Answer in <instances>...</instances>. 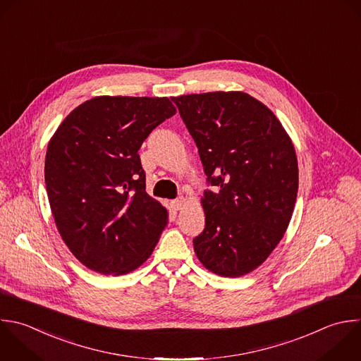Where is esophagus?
Wrapping results in <instances>:
<instances>
[{"mask_svg":"<svg viewBox=\"0 0 361 361\" xmlns=\"http://www.w3.org/2000/svg\"><path fill=\"white\" fill-rule=\"evenodd\" d=\"M183 203H185V199H183L182 196L178 197V199H175V200H172V206H173L175 210H180L182 206H183Z\"/></svg>","mask_w":361,"mask_h":361,"instance_id":"esophagus-1","label":"esophagus"}]
</instances>
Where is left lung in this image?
<instances>
[{"instance_id": "1", "label": "left lung", "mask_w": 361, "mask_h": 361, "mask_svg": "<svg viewBox=\"0 0 361 361\" xmlns=\"http://www.w3.org/2000/svg\"><path fill=\"white\" fill-rule=\"evenodd\" d=\"M207 176L199 261L221 276H241L278 245L298 195L295 148L274 113L243 92L172 97Z\"/></svg>"}]
</instances>
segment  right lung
<instances>
[{"mask_svg": "<svg viewBox=\"0 0 361 361\" xmlns=\"http://www.w3.org/2000/svg\"><path fill=\"white\" fill-rule=\"evenodd\" d=\"M176 109L166 97L100 96L54 134L45 183L56 227L87 268L121 275L152 254L166 209L145 192L138 149Z\"/></svg>", "mask_w": 361, "mask_h": 361, "instance_id": "obj_1", "label": "right lung"}]
</instances>
